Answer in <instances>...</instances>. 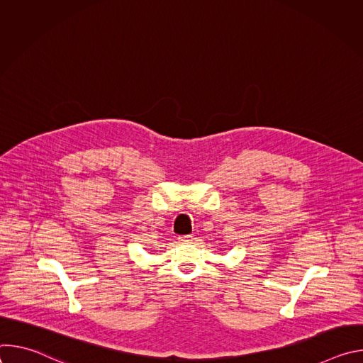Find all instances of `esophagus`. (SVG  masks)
<instances>
[{"instance_id":"obj_1","label":"esophagus","mask_w":363,"mask_h":363,"mask_svg":"<svg viewBox=\"0 0 363 363\" xmlns=\"http://www.w3.org/2000/svg\"><path fill=\"white\" fill-rule=\"evenodd\" d=\"M192 241V235H181L178 237L179 244H189Z\"/></svg>"}]
</instances>
